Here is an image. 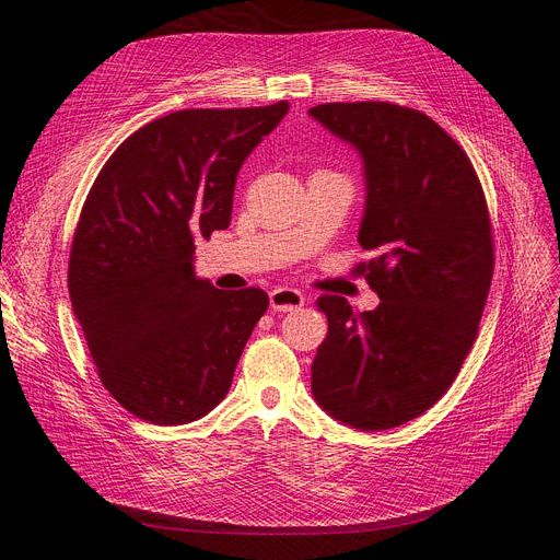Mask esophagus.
<instances>
[{"label":"esophagus","instance_id":"1","mask_svg":"<svg viewBox=\"0 0 560 560\" xmlns=\"http://www.w3.org/2000/svg\"><path fill=\"white\" fill-rule=\"evenodd\" d=\"M306 302V298L302 295L300 290H292V288H277L270 292V306L275 311L288 313V311H298L302 308Z\"/></svg>","mask_w":560,"mask_h":560}]
</instances>
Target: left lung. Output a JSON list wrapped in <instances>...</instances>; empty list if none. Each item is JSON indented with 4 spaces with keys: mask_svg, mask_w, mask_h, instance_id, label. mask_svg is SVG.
I'll return each instance as SVG.
<instances>
[{
    "mask_svg": "<svg viewBox=\"0 0 560 560\" xmlns=\"http://www.w3.org/2000/svg\"><path fill=\"white\" fill-rule=\"evenodd\" d=\"M308 115L363 161L359 243L374 258L359 268L381 300L363 313L317 300L329 334L311 390L351 429H393L450 390L477 338L494 265L486 197L465 152L420 110L354 102Z\"/></svg>",
    "mask_w": 560,
    "mask_h": 560,
    "instance_id": "left-lung-1",
    "label": "left lung"
}]
</instances>
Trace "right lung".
I'll return each mask as SVG.
<instances>
[{"label":"right lung","instance_id":"right-lung-1","mask_svg":"<svg viewBox=\"0 0 560 560\" xmlns=\"http://www.w3.org/2000/svg\"><path fill=\"white\" fill-rule=\"evenodd\" d=\"M288 108L159 117L117 147L85 197L70 302L104 388L140 420L174 427L213 410L268 311L262 290H218L192 260L197 238L229 226L235 176Z\"/></svg>","mask_w":560,"mask_h":560}]
</instances>
